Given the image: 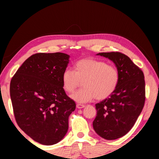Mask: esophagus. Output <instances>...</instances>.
<instances>
[{"mask_svg":"<svg viewBox=\"0 0 159 159\" xmlns=\"http://www.w3.org/2000/svg\"><path fill=\"white\" fill-rule=\"evenodd\" d=\"M85 106L84 104H76V107L78 109H82V108H84Z\"/></svg>","mask_w":159,"mask_h":159,"instance_id":"34e87169","label":"esophagus"}]
</instances>
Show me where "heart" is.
I'll return each mask as SVG.
<instances>
[{
  "mask_svg": "<svg viewBox=\"0 0 159 159\" xmlns=\"http://www.w3.org/2000/svg\"><path fill=\"white\" fill-rule=\"evenodd\" d=\"M119 80V75L115 66L103 61L86 58L76 61L74 71L64 70L61 75L64 90L71 93L82 82L83 88L71 95V98L79 103L96 98L102 100L114 92Z\"/></svg>",
  "mask_w": 159,
  "mask_h": 159,
  "instance_id": "b5f03b06",
  "label": "heart"
}]
</instances>
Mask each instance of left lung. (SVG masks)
<instances>
[{"label": "left lung", "instance_id": "8db88e82", "mask_svg": "<svg viewBox=\"0 0 159 159\" xmlns=\"http://www.w3.org/2000/svg\"><path fill=\"white\" fill-rule=\"evenodd\" d=\"M97 55L112 61L119 75L114 92L95 104L97 116L93 123L98 135L112 140L127 134L141 114L145 101L144 76L142 70L124 54L100 52Z\"/></svg>", "mask_w": 159, "mask_h": 159}]
</instances>
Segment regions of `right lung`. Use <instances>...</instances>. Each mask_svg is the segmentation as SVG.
I'll use <instances>...</instances> for the list:
<instances>
[{"instance_id":"right-lung-1","label":"right lung","mask_w":159,"mask_h":159,"mask_svg":"<svg viewBox=\"0 0 159 159\" xmlns=\"http://www.w3.org/2000/svg\"><path fill=\"white\" fill-rule=\"evenodd\" d=\"M69 57L62 52L34 54L21 64L10 82L16 121L40 144L60 142L68 130L69 115L76 109L61 84Z\"/></svg>"}]
</instances>
